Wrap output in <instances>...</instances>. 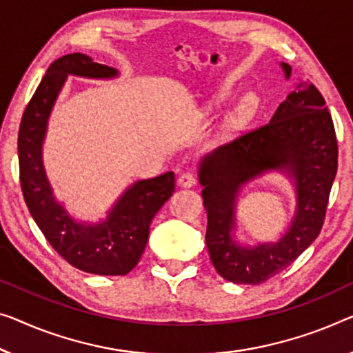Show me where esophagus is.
<instances>
[{"label":"esophagus","instance_id":"obj_1","mask_svg":"<svg viewBox=\"0 0 353 353\" xmlns=\"http://www.w3.org/2000/svg\"><path fill=\"white\" fill-rule=\"evenodd\" d=\"M177 182H179V185L183 188H190L194 185V183H196V176L192 174V172H183V174L179 176Z\"/></svg>","mask_w":353,"mask_h":353}]
</instances>
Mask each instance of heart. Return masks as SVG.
<instances>
[{
  "mask_svg": "<svg viewBox=\"0 0 353 353\" xmlns=\"http://www.w3.org/2000/svg\"><path fill=\"white\" fill-rule=\"evenodd\" d=\"M228 93L230 92L227 90V88H223V90L215 93L214 97L206 103V106L203 108L204 112H208V110L214 109V106H217V104L222 103L223 99L228 97ZM256 108H259V98H256V94L255 93H247L245 97L241 99L238 108H236L233 110V114H231L228 117V128L238 130L239 126L245 123L250 117H254V114L256 112Z\"/></svg>",
  "mask_w": 353,
  "mask_h": 353,
  "instance_id": "b5f03b06",
  "label": "heart"
}]
</instances>
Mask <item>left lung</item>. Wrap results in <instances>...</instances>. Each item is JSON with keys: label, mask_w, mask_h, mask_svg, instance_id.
<instances>
[{"label": "left lung", "mask_w": 353, "mask_h": 353, "mask_svg": "<svg viewBox=\"0 0 353 353\" xmlns=\"http://www.w3.org/2000/svg\"><path fill=\"white\" fill-rule=\"evenodd\" d=\"M288 79L292 68L282 63ZM268 170L285 172L295 183L297 210L277 243L244 248L232 238L240 187ZM338 171L333 119L315 85L298 83L270 123L220 145L199 163V183L208 210L206 245L220 276L256 285L279 274L311 245L322 230Z\"/></svg>", "instance_id": "left-lung-1"}]
</instances>
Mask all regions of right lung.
Returning a JSON list of instances; mask_svg holds the SVG:
<instances>
[{
	"instance_id": "1",
	"label": "right lung",
	"mask_w": 353,
	"mask_h": 353,
	"mask_svg": "<svg viewBox=\"0 0 353 353\" xmlns=\"http://www.w3.org/2000/svg\"><path fill=\"white\" fill-rule=\"evenodd\" d=\"M68 76L112 79L119 71L83 54L65 55L49 66L19 128L20 185L25 203L49 244L70 265L90 274L125 276L143 255L152 219L174 192V172L134 182L99 223L72 219L54 196L42 163L47 122Z\"/></svg>"
}]
</instances>
